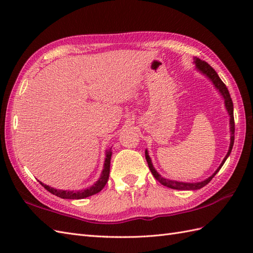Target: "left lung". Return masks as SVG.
<instances>
[{
    "label": "left lung",
    "mask_w": 253,
    "mask_h": 253,
    "mask_svg": "<svg viewBox=\"0 0 253 253\" xmlns=\"http://www.w3.org/2000/svg\"><path fill=\"white\" fill-rule=\"evenodd\" d=\"M196 66L197 68L200 71L202 74L206 75L207 77H209L210 79L212 80L213 84L215 85V88L219 91V93L223 95V98L225 100V106H226V110L229 114V126H230V144H229V150L226 154V157L224 158L223 162L221 163V165L218 166V169L215 170V173H214L212 176H210L208 179L200 181V182H184V181H176V180H170V179H166L163 178L162 176H161L155 169L153 168V164L151 162V159H150L148 151L146 150V159H147V162L149 165V169L151 170L152 175L154 176V178L157 179L158 181H160L161 184L163 186H166L169 188H171V189H177V190H197V189H200V188L204 187L206 185H208L211 179L213 178L214 176L217 174V171L221 169V168L223 166V164L225 163V161L229 157L230 152H232V149L234 146V140H235V121H234V105H233V101L232 98H230V94L228 92V89L226 88V85L222 82L221 78L218 77L217 73L214 71V69L209 65L207 62H204L202 60H199V58H196Z\"/></svg>",
    "instance_id": "1"
}]
</instances>
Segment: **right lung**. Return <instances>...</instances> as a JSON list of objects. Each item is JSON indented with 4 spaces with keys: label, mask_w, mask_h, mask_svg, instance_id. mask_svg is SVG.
Returning <instances> with one entry per match:
<instances>
[{
    "label": "right lung",
    "mask_w": 253,
    "mask_h": 253,
    "mask_svg": "<svg viewBox=\"0 0 253 253\" xmlns=\"http://www.w3.org/2000/svg\"><path fill=\"white\" fill-rule=\"evenodd\" d=\"M111 157H112V151L109 150L106 152V158H105V162H104V169L102 170L101 177L99 178V180L95 182L94 185L91 186L90 188H87V189L80 190V191H71V190H57L54 189V188L46 186L44 184H42L40 181V184L43 186L45 189L55 195L57 197H60L62 199H84L87 198L90 196H93L95 193L100 192L102 189H103L104 186L106 185L107 180H109V175H110V164H111Z\"/></svg>",
    "instance_id": "right-lung-1"
}]
</instances>
